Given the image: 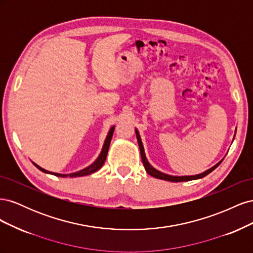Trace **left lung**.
<instances>
[{
    "mask_svg": "<svg viewBox=\"0 0 253 253\" xmlns=\"http://www.w3.org/2000/svg\"><path fill=\"white\" fill-rule=\"evenodd\" d=\"M136 131V136H137V141H138V144H139V150H140V154H141V160H142V164L144 166V169L145 171H147L148 174H150L151 176H153V177H156V178H159V179H164V180H168V181H173V182H178V181H189V180H194V179H200V178H203L205 177L206 175H208L209 173H211L214 169H216V168L220 165V163L223 162V160H220V162L218 164H216L214 167H212L211 169L207 170L206 172L202 173V174H198V175H191V176H171V175H168V174H165V173H162L160 171H157L156 169H154L153 168L149 162L148 159L145 158V154H144V150H143V145H142V142H141V138L139 136V133L137 129H135Z\"/></svg>",
    "mask_w": 253,
    "mask_h": 253,
    "instance_id": "left-lung-1",
    "label": "left lung"
}]
</instances>
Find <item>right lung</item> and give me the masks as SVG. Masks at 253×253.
I'll use <instances>...</instances> for the list:
<instances>
[{"label": "right lung", "mask_w": 253, "mask_h": 253, "mask_svg": "<svg viewBox=\"0 0 253 253\" xmlns=\"http://www.w3.org/2000/svg\"><path fill=\"white\" fill-rule=\"evenodd\" d=\"M114 126L110 129V132L108 134V137H106V139L104 141V144H103V148H102V151L100 153V155H99V157L95 160L94 164H91L90 166H88L87 168H85V169H83L81 171H78L76 173H71V174H59V173H53V172H49V171H46L42 169L41 167H39L38 165H36L34 163V165L39 169L40 171L44 172V173H49V174H52L55 176H59V177H67V176H70V177H77V176H85V175H89L91 173H94L96 171H98L100 168L103 166L105 159H106V155H108V151H109V148H110V143H111V140H112V136H113V133H114Z\"/></svg>", "instance_id": "obj_1"}]
</instances>
